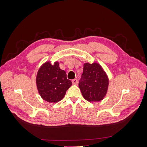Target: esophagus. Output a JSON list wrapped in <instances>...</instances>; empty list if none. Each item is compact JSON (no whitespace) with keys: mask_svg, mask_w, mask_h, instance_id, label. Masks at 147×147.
Segmentation results:
<instances>
[{"mask_svg":"<svg viewBox=\"0 0 147 147\" xmlns=\"http://www.w3.org/2000/svg\"><path fill=\"white\" fill-rule=\"evenodd\" d=\"M72 83H73V84H78V80H77V79H73V80H72Z\"/></svg>","mask_w":147,"mask_h":147,"instance_id":"esophagus-1","label":"esophagus"}]
</instances>
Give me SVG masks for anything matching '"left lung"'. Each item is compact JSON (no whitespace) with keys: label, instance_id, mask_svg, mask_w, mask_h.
<instances>
[{"label":"left lung","instance_id":"1","mask_svg":"<svg viewBox=\"0 0 147 147\" xmlns=\"http://www.w3.org/2000/svg\"><path fill=\"white\" fill-rule=\"evenodd\" d=\"M109 79L99 64H83V72L79 86L84 98L89 102H99L105 98L109 88Z\"/></svg>","mask_w":147,"mask_h":147}]
</instances>
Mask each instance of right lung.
I'll return each mask as SVG.
<instances>
[{
	"instance_id": "obj_1",
	"label": "right lung",
	"mask_w": 147,
	"mask_h": 147,
	"mask_svg": "<svg viewBox=\"0 0 147 147\" xmlns=\"http://www.w3.org/2000/svg\"><path fill=\"white\" fill-rule=\"evenodd\" d=\"M36 85L42 98L50 103H57L63 99L72 82L67 79L66 72L59 68L55 61L53 64L46 61L38 69Z\"/></svg>"
}]
</instances>
